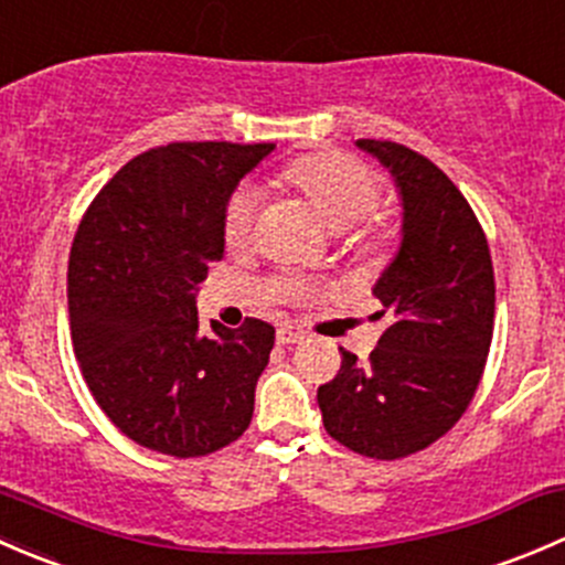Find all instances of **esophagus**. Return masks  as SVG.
I'll use <instances>...</instances> for the list:
<instances>
[{"mask_svg": "<svg viewBox=\"0 0 565 565\" xmlns=\"http://www.w3.org/2000/svg\"><path fill=\"white\" fill-rule=\"evenodd\" d=\"M299 340H301L299 331L288 329V326H282V329H277V342H280V345H294V342H299Z\"/></svg>", "mask_w": 565, "mask_h": 565, "instance_id": "obj_1", "label": "esophagus"}]
</instances>
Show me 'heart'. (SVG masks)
Returning <instances> with one entry per match:
<instances>
[{
  "mask_svg": "<svg viewBox=\"0 0 565 565\" xmlns=\"http://www.w3.org/2000/svg\"><path fill=\"white\" fill-rule=\"evenodd\" d=\"M282 182L305 198L331 231L342 234V249L353 260H381L397 239V228L386 220L362 223L381 201V179L367 162L342 152L310 154L290 162ZM255 198L231 195L223 214V236L231 249H244L253 242Z\"/></svg>",
  "mask_w": 565,
  "mask_h": 565,
  "instance_id": "1",
  "label": "heart"
}]
</instances>
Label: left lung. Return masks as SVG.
Wrapping results in <instances>:
<instances>
[{"instance_id":"8db88e82","label":"left lung","mask_w":565,"mask_h":565,"mask_svg":"<svg viewBox=\"0 0 565 565\" xmlns=\"http://www.w3.org/2000/svg\"><path fill=\"white\" fill-rule=\"evenodd\" d=\"M403 195V244L375 285L386 321L359 362L340 348V372L318 388L323 427L372 459H403L444 438L468 411L495 326V271L484 228L457 184L394 141L359 138Z\"/></svg>"}]
</instances>
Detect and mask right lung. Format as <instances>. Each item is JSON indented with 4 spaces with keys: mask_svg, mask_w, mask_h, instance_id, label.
Here are the masks:
<instances>
[{
    "mask_svg": "<svg viewBox=\"0 0 565 565\" xmlns=\"http://www.w3.org/2000/svg\"><path fill=\"white\" fill-rule=\"evenodd\" d=\"M275 143L177 141L132 157L86 209L67 269L92 397L143 449L206 457L242 438L275 326L198 329L195 288L225 255L231 193Z\"/></svg>",
    "mask_w": 565,
    "mask_h": 565,
    "instance_id": "1",
    "label": "right lung"
}]
</instances>
